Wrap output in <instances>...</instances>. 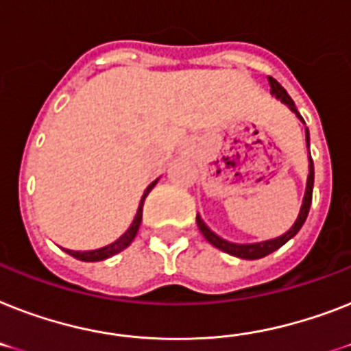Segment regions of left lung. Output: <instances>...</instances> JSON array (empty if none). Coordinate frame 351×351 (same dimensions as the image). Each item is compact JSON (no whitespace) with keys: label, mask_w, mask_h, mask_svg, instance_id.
<instances>
[{"label":"left lung","mask_w":351,"mask_h":351,"mask_svg":"<svg viewBox=\"0 0 351 351\" xmlns=\"http://www.w3.org/2000/svg\"><path fill=\"white\" fill-rule=\"evenodd\" d=\"M269 84L272 88V95H276L281 102H285L290 110L294 111L295 115L299 119H303V117L299 115L298 108H295L294 101L290 99V95L287 93L281 84L276 81L274 77H269ZM306 142H308L310 146V136H308V130H306ZM312 191H314V162L310 158V175H308V182H306V193H304V200L303 205H301V210H299V216L295 223L292 225V229L287 232V234L279 236L276 240H269V241H263V243H254V245H236V243H229V241L221 240L220 236H216L213 230L207 227V225L202 221V218L196 215V223H198V229H200L202 234L205 236V240L209 241L210 245H215L216 249L223 250L227 254L230 256H236V258H241V259H259V258H265V256H269L270 252H274L278 250L279 247H283L290 238H294L295 234L299 232V229L303 227L304 220H306V216H308V210H310V205H312Z\"/></svg>","instance_id":"obj_1"}]
</instances>
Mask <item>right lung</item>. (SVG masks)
<instances>
[{
  "mask_svg": "<svg viewBox=\"0 0 351 351\" xmlns=\"http://www.w3.org/2000/svg\"><path fill=\"white\" fill-rule=\"evenodd\" d=\"M155 184H156V180L153 182V184H151L149 187L146 189V193H144V196H142L141 205H138V210H136L135 220H133V223H131L130 229H128L126 232H124V234L119 238V240L113 241V243L108 245V247H102V249H97V250H88V252H75V250H66L68 254L73 256L75 259H81V261H102V259L110 258V256L119 254L121 250L126 249L128 245L135 240L136 232H138V227H141V221H142V207H144V200H146V196L149 195V191L155 187Z\"/></svg>",
  "mask_w": 351,
  "mask_h": 351,
  "instance_id": "obj_1",
  "label": "right lung"
}]
</instances>
